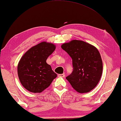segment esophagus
Wrapping results in <instances>:
<instances>
[{"instance_id":"obj_1","label":"esophagus","mask_w":121,"mask_h":121,"mask_svg":"<svg viewBox=\"0 0 121 121\" xmlns=\"http://www.w3.org/2000/svg\"><path fill=\"white\" fill-rule=\"evenodd\" d=\"M65 76V75L64 73H62V74H59L58 77H64Z\"/></svg>"}]
</instances>
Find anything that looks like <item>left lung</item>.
<instances>
[{
    "mask_svg": "<svg viewBox=\"0 0 121 121\" xmlns=\"http://www.w3.org/2000/svg\"><path fill=\"white\" fill-rule=\"evenodd\" d=\"M72 58L73 71L66 79L77 92H89L99 83L102 61L98 49L82 40H72L61 45Z\"/></svg>",
    "mask_w": 121,
    "mask_h": 121,
    "instance_id": "left-lung-1",
    "label": "left lung"
}]
</instances>
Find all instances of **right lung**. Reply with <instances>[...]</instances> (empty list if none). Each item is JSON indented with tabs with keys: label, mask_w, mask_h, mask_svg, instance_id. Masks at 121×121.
<instances>
[{
	"label": "right lung",
	"mask_w": 121,
	"mask_h": 121,
	"mask_svg": "<svg viewBox=\"0 0 121 121\" xmlns=\"http://www.w3.org/2000/svg\"><path fill=\"white\" fill-rule=\"evenodd\" d=\"M56 48L54 44L42 42L32 46L21 57L17 65V74L21 84L28 91L41 93L57 77L46 63Z\"/></svg>",
	"instance_id": "add662e5"
}]
</instances>
